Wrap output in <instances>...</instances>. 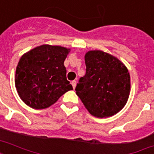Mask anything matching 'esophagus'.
<instances>
[{"instance_id": "1", "label": "esophagus", "mask_w": 154, "mask_h": 154, "mask_svg": "<svg viewBox=\"0 0 154 154\" xmlns=\"http://www.w3.org/2000/svg\"><path fill=\"white\" fill-rule=\"evenodd\" d=\"M71 84H72V88H73V89H75V88H76V85H77V82H76V81H72V82H71Z\"/></svg>"}]
</instances>
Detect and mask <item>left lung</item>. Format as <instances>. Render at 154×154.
<instances>
[{"label":"left lung","instance_id":"obj_1","mask_svg":"<svg viewBox=\"0 0 154 154\" xmlns=\"http://www.w3.org/2000/svg\"><path fill=\"white\" fill-rule=\"evenodd\" d=\"M86 72L80 78L76 94L97 117H111L123 109L130 93L126 66L111 54L91 50L85 55Z\"/></svg>","mask_w":154,"mask_h":154}]
</instances>
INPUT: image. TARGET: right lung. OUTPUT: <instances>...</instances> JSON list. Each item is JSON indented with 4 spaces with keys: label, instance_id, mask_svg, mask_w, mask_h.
I'll use <instances>...</instances> for the list:
<instances>
[{
    "label": "right lung",
    "instance_id": "1",
    "mask_svg": "<svg viewBox=\"0 0 154 154\" xmlns=\"http://www.w3.org/2000/svg\"><path fill=\"white\" fill-rule=\"evenodd\" d=\"M69 51L65 47L42 45L22 55L16 69L15 85L26 105L46 109L72 90L64 65Z\"/></svg>",
    "mask_w": 154,
    "mask_h": 154
}]
</instances>
